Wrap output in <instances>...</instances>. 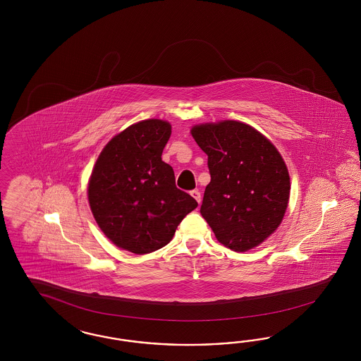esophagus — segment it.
<instances>
[{
  "label": "esophagus",
  "mask_w": 361,
  "mask_h": 361,
  "mask_svg": "<svg viewBox=\"0 0 361 361\" xmlns=\"http://www.w3.org/2000/svg\"><path fill=\"white\" fill-rule=\"evenodd\" d=\"M190 195H192V197H193V198L196 200L198 204L201 202V193H200V190H198V189H195V190H192V192H190Z\"/></svg>",
  "instance_id": "obj_1"
}]
</instances>
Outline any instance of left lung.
Wrapping results in <instances>:
<instances>
[{
	"mask_svg": "<svg viewBox=\"0 0 361 361\" xmlns=\"http://www.w3.org/2000/svg\"><path fill=\"white\" fill-rule=\"evenodd\" d=\"M190 132L208 154L210 183L200 212L224 246L247 252L283 219L290 197L283 159L261 132L240 121L198 124Z\"/></svg>",
	"mask_w": 361,
	"mask_h": 361,
	"instance_id": "8db88e82",
	"label": "left lung"
}]
</instances>
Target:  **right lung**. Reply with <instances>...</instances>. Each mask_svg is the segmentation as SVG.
<instances>
[{"label": "right lung", "instance_id": "1", "mask_svg": "<svg viewBox=\"0 0 361 361\" xmlns=\"http://www.w3.org/2000/svg\"><path fill=\"white\" fill-rule=\"evenodd\" d=\"M171 124L148 119L114 136L99 154L88 202L99 228L118 247L147 254L164 247L197 201L176 186L161 160Z\"/></svg>", "mask_w": 361, "mask_h": 361}]
</instances>
